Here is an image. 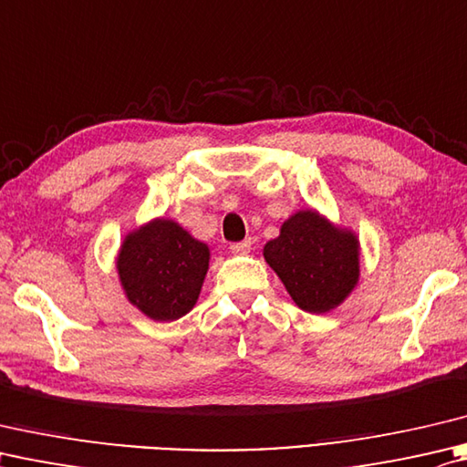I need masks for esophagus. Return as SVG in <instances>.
Segmentation results:
<instances>
[{
    "label": "esophagus",
    "mask_w": 467,
    "mask_h": 467,
    "mask_svg": "<svg viewBox=\"0 0 467 467\" xmlns=\"http://www.w3.org/2000/svg\"><path fill=\"white\" fill-rule=\"evenodd\" d=\"M230 250H232L234 254H237V255L250 254V252H252V240H250V237H247V240H244V242H235V244L230 245Z\"/></svg>",
    "instance_id": "obj_1"
}]
</instances>
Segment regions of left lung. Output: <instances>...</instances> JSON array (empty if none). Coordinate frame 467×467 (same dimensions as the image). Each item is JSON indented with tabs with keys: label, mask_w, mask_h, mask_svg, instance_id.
Listing matches in <instances>:
<instances>
[{
	"label": "left lung",
	"mask_w": 467,
	"mask_h": 467,
	"mask_svg": "<svg viewBox=\"0 0 467 467\" xmlns=\"http://www.w3.org/2000/svg\"><path fill=\"white\" fill-rule=\"evenodd\" d=\"M264 260L304 312L335 310L358 286V235L312 207L280 225V235L264 245Z\"/></svg>",
	"instance_id": "1"
}]
</instances>
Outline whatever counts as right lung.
<instances>
[{
	"label": "right lung",
	"mask_w": 467,
	"mask_h": 467,
	"mask_svg": "<svg viewBox=\"0 0 467 467\" xmlns=\"http://www.w3.org/2000/svg\"><path fill=\"white\" fill-rule=\"evenodd\" d=\"M212 250L171 217H153L130 230L114 268L125 298L155 322H173L195 306Z\"/></svg>",
	"instance_id": "right-lung-1"
}]
</instances>
